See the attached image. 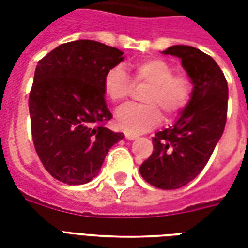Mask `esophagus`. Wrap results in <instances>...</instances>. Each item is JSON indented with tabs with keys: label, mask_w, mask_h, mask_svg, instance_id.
<instances>
[{
	"label": "esophagus",
	"mask_w": 248,
	"mask_h": 248,
	"mask_svg": "<svg viewBox=\"0 0 248 248\" xmlns=\"http://www.w3.org/2000/svg\"><path fill=\"white\" fill-rule=\"evenodd\" d=\"M124 137H126V140H134L138 138V135L130 134V133H126V134H124Z\"/></svg>",
	"instance_id": "esophagus-1"
}]
</instances>
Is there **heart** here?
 <instances>
[{
  "instance_id": "1",
  "label": "heart",
  "mask_w": 248,
  "mask_h": 248,
  "mask_svg": "<svg viewBox=\"0 0 248 248\" xmlns=\"http://www.w3.org/2000/svg\"><path fill=\"white\" fill-rule=\"evenodd\" d=\"M135 83L149 87L142 95L145 105H127L115 114V124L127 133H145L161 121L175 117L188 102L191 83L181 74H172V66L161 58H147L130 63ZM131 90V81L122 66L110 67L103 77V92L113 103L124 101Z\"/></svg>"
}]
</instances>
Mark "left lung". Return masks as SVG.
I'll list each match as a JSON object with an SVG mask.
<instances>
[{"label": "left lung", "mask_w": 248, "mask_h": 248, "mask_svg": "<svg viewBox=\"0 0 248 248\" xmlns=\"http://www.w3.org/2000/svg\"><path fill=\"white\" fill-rule=\"evenodd\" d=\"M162 53L181 60L192 83L191 97L175 124L153 138L154 151L140 172L154 187L175 190L202 171L223 134L229 87L218 63L199 49L175 45Z\"/></svg>", "instance_id": "obj_1"}]
</instances>
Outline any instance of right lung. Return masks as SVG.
I'll list each match as a JSON object with an SVG mask.
<instances>
[{
  "label": "right lung",
  "instance_id": "add662e5",
  "mask_svg": "<svg viewBox=\"0 0 248 248\" xmlns=\"http://www.w3.org/2000/svg\"><path fill=\"white\" fill-rule=\"evenodd\" d=\"M124 51L92 40L57 46L35 67L29 97L31 135L51 177L83 185L98 175L110 147L124 140L103 124L113 118L103 77Z\"/></svg>",
  "mask_w": 248,
  "mask_h": 248
}]
</instances>
